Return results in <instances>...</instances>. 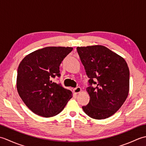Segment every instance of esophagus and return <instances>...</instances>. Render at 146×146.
<instances>
[{"instance_id": "obj_1", "label": "esophagus", "mask_w": 146, "mask_h": 146, "mask_svg": "<svg viewBox=\"0 0 146 146\" xmlns=\"http://www.w3.org/2000/svg\"><path fill=\"white\" fill-rule=\"evenodd\" d=\"M81 91H82V88H80V86H77V87L73 89V92L75 93V94H78V93H80Z\"/></svg>"}]
</instances>
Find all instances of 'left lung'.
<instances>
[{"label": "left lung", "mask_w": 146, "mask_h": 146, "mask_svg": "<svg viewBox=\"0 0 146 146\" xmlns=\"http://www.w3.org/2000/svg\"><path fill=\"white\" fill-rule=\"evenodd\" d=\"M88 78L90 102L82 108L89 117L101 120L112 115L127 97L129 70L120 56L104 46L77 47ZM94 84L95 86H93Z\"/></svg>", "instance_id": "obj_1"}]
</instances>
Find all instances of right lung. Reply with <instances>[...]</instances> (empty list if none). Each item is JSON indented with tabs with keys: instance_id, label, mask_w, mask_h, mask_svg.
<instances>
[{
	"instance_id": "1",
	"label": "right lung",
	"mask_w": 146,
	"mask_h": 146,
	"mask_svg": "<svg viewBox=\"0 0 146 146\" xmlns=\"http://www.w3.org/2000/svg\"><path fill=\"white\" fill-rule=\"evenodd\" d=\"M72 50L70 47L44 48L27 55L19 65L18 94L33 113L44 117L56 115L72 97L70 90L52 81L60 77V64Z\"/></svg>"
}]
</instances>
